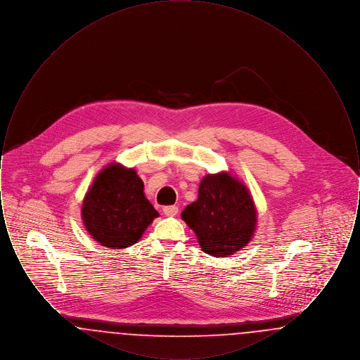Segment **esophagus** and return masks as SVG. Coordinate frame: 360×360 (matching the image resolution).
Wrapping results in <instances>:
<instances>
[{
  "label": "esophagus",
  "mask_w": 360,
  "mask_h": 360,
  "mask_svg": "<svg viewBox=\"0 0 360 360\" xmlns=\"http://www.w3.org/2000/svg\"><path fill=\"white\" fill-rule=\"evenodd\" d=\"M163 213H165L166 216H169V217L176 216V214H178V207L175 205L165 206V207H163Z\"/></svg>",
  "instance_id": "34e87169"
}]
</instances>
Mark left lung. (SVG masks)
Listing matches in <instances>:
<instances>
[{"mask_svg": "<svg viewBox=\"0 0 360 360\" xmlns=\"http://www.w3.org/2000/svg\"><path fill=\"white\" fill-rule=\"evenodd\" d=\"M181 217L194 231L202 251L212 257L236 254L257 229V207L250 190L225 172L202 178L197 201L186 206Z\"/></svg>", "mask_w": 360, "mask_h": 360, "instance_id": "1", "label": "left lung"}]
</instances>
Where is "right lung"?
<instances>
[{"instance_id":"obj_1","label":"right lung","mask_w":360,"mask_h":360,"mask_svg":"<svg viewBox=\"0 0 360 360\" xmlns=\"http://www.w3.org/2000/svg\"><path fill=\"white\" fill-rule=\"evenodd\" d=\"M81 216L93 239L103 247L122 250L137 243L159 213L146 198L136 170L110 163L86 191Z\"/></svg>"}]
</instances>
